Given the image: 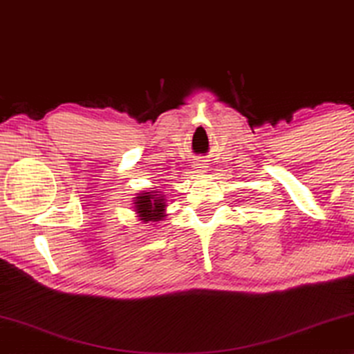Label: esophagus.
<instances>
[{
	"label": "esophagus",
	"instance_id": "1",
	"mask_svg": "<svg viewBox=\"0 0 354 354\" xmlns=\"http://www.w3.org/2000/svg\"><path fill=\"white\" fill-rule=\"evenodd\" d=\"M196 168H201L202 169V168H205V167H204V163H197Z\"/></svg>",
	"mask_w": 354,
	"mask_h": 354
}]
</instances>
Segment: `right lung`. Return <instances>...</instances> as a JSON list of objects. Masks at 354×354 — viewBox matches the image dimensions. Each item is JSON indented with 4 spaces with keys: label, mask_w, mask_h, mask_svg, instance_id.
Listing matches in <instances>:
<instances>
[{
    "label": "right lung",
    "mask_w": 354,
    "mask_h": 354,
    "mask_svg": "<svg viewBox=\"0 0 354 354\" xmlns=\"http://www.w3.org/2000/svg\"><path fill=\"white\" fill-rule=\"evenodd\" d=\"M136 212L139 216H142L140 220L144 221H158L163 218V210H165V199L158 194H152V192H144L139 197H136Z\"/></svg>",
    "instance_id": "add662e5"
}]
</instances>
